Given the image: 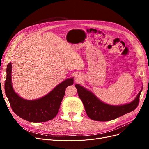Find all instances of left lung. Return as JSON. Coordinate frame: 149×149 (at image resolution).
Returning <instances> with one entry per match:
<instances>
[{"instance_id":"1","label":"left lung","mask_w":149,"mask_h":149,"mask_svg":"<svg viewBox=\"0 0 149 149\" xmlns=\"http://www.w3.org/2000/svg\"><path fill=\"white\" fill-rule=\"evenodd\" d=\"M75 87L88 116L91 120L98 121H111L135 110L139 104V99L142 91V89L139 91L135 99L131 103L113 106L102 102L91 91L80 84H76Z\"/></svg>"}]
</instances>
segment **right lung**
<instances>
[{"label":"right lung","instance_id":"obj_1","mask_svg":"<svg viewBox=\"0 0 149 149\" xmlns=\"http://www.w3.org/2000/svg\"><path fill=\"white\" fill-rule=\"evenodd\" d=\"M11 68L10 62L6 68L5 91L14 112L22 119L30 122H45L53 119L58 112L66 88L74 83L73 78L61 82L40 98L28 100L21 98L14 92L11 82Z\"/></svg>","mask_w":149,"mask_h":149}]
</instances>
